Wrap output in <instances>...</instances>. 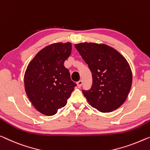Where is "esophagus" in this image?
I'll use <instances>...</instances> for the list:
<instances>
[{
    "mask_svg": "<svg viewBox=\"0 0 150 150\" xmlns=\"http://www.w3.org/2000/svg\"><path fill=\"white\" fill-rule=\"evenodd\" d=\"M82 84H83V81H82V80H79V81H77V87H78V88H81V86H82Z\"/></svg>",
    "mask_w": 150,
    "mask_h": 150,
    "instance_id": "1",
    "label": "esophagus"
}]
</instances>
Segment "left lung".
I'll return each mask as SVG.
<instances>
[{
    "instance_id": "1",
    "label": "left lung",
    "mask_w": 150,
    "mask_h": 150,
    "mask_svg": "<svg viewBox=\"0 0 150 150\" xmlns=\"http://www.w3.org/2000/svg\"><path fill=\"white\" fill-rule=\"evenodd\" d=\"M75 47L92 73L91 89L82 90L89 104L102 112L119 108L132 85V72L125 58L104 44L83 42Z\"/></svg>"
}]
</instances>
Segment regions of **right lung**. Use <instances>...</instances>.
Wrapping results in <instances>:
<instances>
[{"mask_svg":"<svg viewBox=\"0 0 150 150\" xmlns=\"http://www.w3.org/2000/svg\"><path fill=\"white\" fill-rule=\"evenodd\" d=\"M71 49L70 42L50 44L38 52L27 67L25 92L35 108L43 115H55L67 104L77 86L64 66Z\"/></svg>","mask_w":150,"mask_h":150,"instance_id":"right-lung-1","label":"right lung"}]
</instances>
